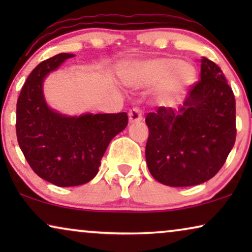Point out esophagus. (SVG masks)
<instances>
[{
    "label": "esophagus",
    "mask_w": 252,
    "mask_h": 252,
    "mask_svg": "<svg viewBox=\"0 0 252 252\" xmlns=\"http://www.w3.org/2000/svg\"><path fill=\"white\" fill-rule=\"evenodd\" d=\"M128 118H129V123L134 124V123H139L142 120V111L139 108H133L129 110L128 112Z\"/></svg>",
    "instance_id": "obj_1"
}]
</instances>
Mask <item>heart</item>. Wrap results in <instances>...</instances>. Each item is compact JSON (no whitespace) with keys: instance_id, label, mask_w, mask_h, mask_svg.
Returning <instances> with one entry per match:
<instances>
[{"instance_id":"1","label":"heart","mask_w":252,"mask_h":252,"mask_svg":"<svg viewBox=\"0 0 252 252\" xmlns=\"http://www.w3.org/2000/svg\"><path fill=\"white\" fill-rule=\"evenodd\" d=\"M195 68L187 61L159 57L137 62L125 74L127 84L135 87H150L157 83L156 97L164 104H172L190 85Z\"/></svg>"}]
</instances>
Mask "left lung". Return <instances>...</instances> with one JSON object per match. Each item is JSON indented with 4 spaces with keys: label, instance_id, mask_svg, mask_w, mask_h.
I'll use <instances>...</instances> for the list:
<instances>
[{
    "label": "left lung",
    "instance_id": "8db88e82",
    "mask_svg": "<svg viewBox=\"0 0 252 252\" xmlns=\"http://www.w3.org/2000/svg\"><path fill=\"white\" fill-rule=\"evenodd\" d=\"M235 97L225 74L201 60V80L178 110L160 106L148 113L146 158L150 173L170 187H188L218 173L236 139Z\"/></svg>",
    "mask_w": 252,
    "mask_h": 252
}]
</instances>
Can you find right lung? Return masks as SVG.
<instances>
[{"label": "right lung", "instance_id": "obj_1", "mask_svg": "<svg viewBox=\"0 0 252 252\" xmlns=\"http://www.w3.org/2000/svg\"><path fill=\"white\" fill-rule=\"evenodd\" d=\"M72 54H58L41 62L27 78L17 101L16 133L27 163L40 178L58 187L87 184L97 174L110 141L126 128L120 113L61 115L47 105L44 78Z\"/></svg>", "mask_w": 252, "mask_h": 252}]
</instances>
